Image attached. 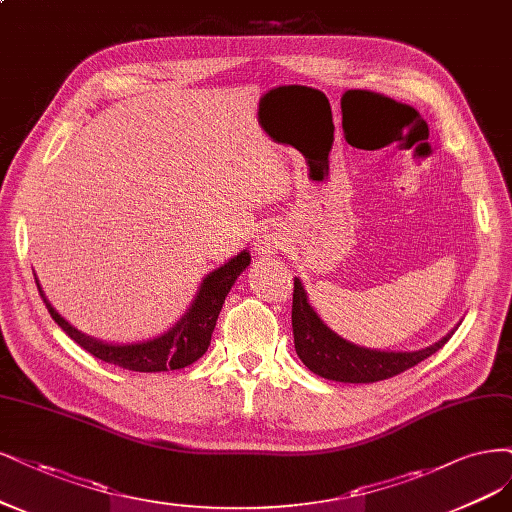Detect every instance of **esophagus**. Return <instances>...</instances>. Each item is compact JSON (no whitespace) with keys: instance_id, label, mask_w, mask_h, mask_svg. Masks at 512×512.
Masks as SVG:
<instances>
[{"instance_id":"esophagus-1","label":"esophagus","mask_w":512,"mask_h":512,"mask_svg":"<svg viewBox=\"0 0 512 512\" xmlns=\"http://www.w3.org/2000/svg\"><path fill=\"white\" fill-rule=\"evenodd\" d=\"M281 245H284V233H281V226L275 222H267L256 233V254H275Z\"/></svg>"}]
</instances>
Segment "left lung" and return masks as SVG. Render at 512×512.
I'll list each match as a JSON object with an SVG mask.
<instances>
[{
    "instance_id": "obj_1",
    "label": "left lung",
    "mask_w": 512,
    "mask_h": 512,
    "mask_svg": "<svg viewBox=\"0 0 512 512\" xmlns=\"http://www.w3.org/2000/svg\"><path fill=\"white\" fill-rule=\"evenodd\" d=\"M292 330L298 358L311 370L330 381L341 383H375L396 377L430 358L443 347L457 326L438 343L417 351H383L351 343L328 328L311 307L303 281L294 277L292 298Z\"/></svg>"
}]
</instances>
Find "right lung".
Listing matches in <instances>:
<instances>
[{
    "label": "right lung",
    "mask_w": 512,
    "mask_h": 512,
    "mask_svg": "<svg viewBox=\"0 0 512 512\" xmlns=\"http://www.w3.org/2000/svg\"><path fill=\"white\" fill-rule=\"evenodd\" d=\"M250 260V250H241L237 256L224 262L222 267L207 273L190 307L178 322L154 339L133 343H108L91 337V334H84L50 305L38 277H35V284H38L40 296L44 298L52 320L63 328L67 337H72L80 347H84L88 354L108 364L135 370V373H165V370H178L197 362L205 354L211 343V332H214L218 315L222 311L224 298L235 286L237 277L250 267Z\"/></svg>",
    "instance_id": "add662e5"
}]
</instances>
